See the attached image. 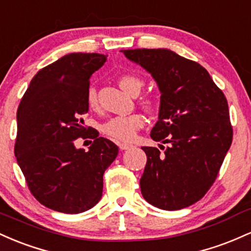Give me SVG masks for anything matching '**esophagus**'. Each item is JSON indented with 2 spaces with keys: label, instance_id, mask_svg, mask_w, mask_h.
<instances>
[{
  "label": "esophagus",
  "instance_id": "1",
  "mask_svg": "<svg viewBox=\"0 0 251 251\" xmlns=\"http://www.w3.org/2000/svg\"><path fill=\"white\" fill-rule=\"evenodd\" d=\"M118 147H120V149L121 151H126V149H129V148H131L133 147V146L131 145H126V143H120V145H118Z\"/></svg>",
  "mask_w": 251,
  "mask_h": 251
}]
</instances>
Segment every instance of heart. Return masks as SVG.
Wrapping results in <instances>:
<instances>
[{
  "mask_svg": "<svg viewBox=\"0 0 251 251\" xmlns=\"http://www.w3.org/2000/svg\"><path fill=\"white\" fill-rule=\"evenodd\" d=\"M118 84L125 91L130 95L139 94L143 83L139 77L134 75H120L118 78ZM86 103L91 110H97L98 109V100L97 92L94 88H90L86 92ZM143 106L148 110L153 109L155 106V100L151 98H145L142 100ZM145 122L143 118L139 114H130L126 116H115L109 118L105 123L102 126V131L105 136L109 139L118 141V142H130L135 139L137 131L142 128Z\"/></svg>",
  "mask_w": 251,
  "mask_h": 251,
  "instance_id": "1",
  "label": "heart"
}]
</instances>
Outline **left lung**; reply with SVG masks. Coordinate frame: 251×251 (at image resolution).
Listing matches in <instances>:
<instances>
[{"mask_svg": "<svg viewBox=\"0 0 251 251\" xmlns=\"http://www.w3.org/2000/svg\"><path fill=\"white\" fill-rule=\"evenodd\" d=\"M151 73L161 92L159 121L151 137L167 143L142 147L147 163L140 179L143 198L162 210L190 206L215 182L232 142L227 100L209 72L165 49L123 50Z\"/></svg>", "mask_w": 251, "mask_h": 251, "instance_id": "1", "label": "left lung"}]
</instances>
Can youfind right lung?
Returning <instances> with one entry per match:
<instances>
[{
  "label": "right lung",
  "instance_id": "1",
  "mask_svg": "<svg viewBox=\"0 0 251 251\" xmlns=\"http://www.w3.org/2000/svg\"><path fill=\"white\" fill-rule=\"evenodd\" d=\"M106 55L71 53L33 77L18 109L15 153L30 193L58 212L80 213L94 207L103 192V174L116 159L118 147L84 126L89 111L90 77ZM94 140L89 151L74 141Z\"/></svg>",
  "mask_w": 251,
  "mask_h": 251
}]
</instances>
